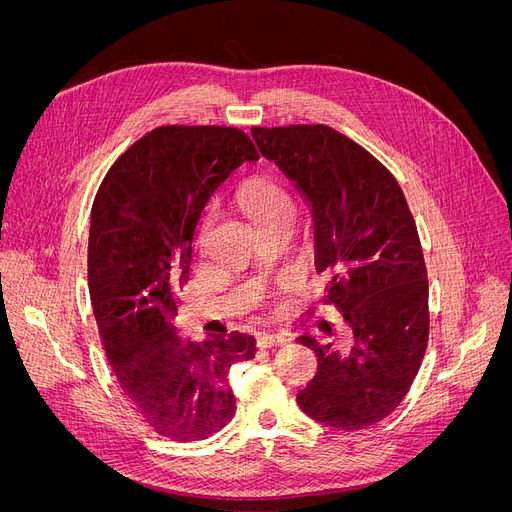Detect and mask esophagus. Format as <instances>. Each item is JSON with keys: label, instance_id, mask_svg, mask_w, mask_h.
Returning <instances> with one entry per match:
<instances>
[{"label": "esophagus", "instance_id": "esophagus-1", "mask_svg": "<svg viewBox=\"0 0 512 512\" xmlns=\"http://www.w3.org/2000/svg\"><path fill=\"white\" fill-rule=\"evenodd\" d=\"M284 343H286V337H282V335H259V339H257V345L261 349L277 347V345H284Z\"/></svg>", "mask_w": 512, "mask_h": 512}]
</instances>
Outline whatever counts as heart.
Listing matches in <instances>:
<instances>
[{
  "label": "heart",
  "mask_w": 512,
  "mask_h": 512,
  "mask_svg": "<svg viewBox=\"0 0 512 512\" xmlns=\"http://www.w3.org/2000/svg\"><path fill=\"white\" fill-rule=\"evenodd\" d=\"M239 206L253 224L269 218H292L296 214V204L292 196L269 179H251L239 192Z\"/></svg>",
  "instance_id": "obj_1"
}]
</instances>
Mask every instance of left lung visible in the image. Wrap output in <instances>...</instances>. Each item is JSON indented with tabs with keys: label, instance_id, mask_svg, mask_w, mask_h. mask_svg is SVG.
<instances>
[{
	"label": "left lung",
	"instance_id": "left-lung-1",
	"mask_svg": "<svg viewBox=\"0 0 512 512\" xmlns=\"http://www.w3.org/2000/svg\"><path fill=\"white\" fill-rule=\"evenodd\" d=\"M251 134L310 204L316 271L329 275L322 302L353 331L349 353L298 337L318 357L298 404L327 427L367 429L400 406L429 343V280L416 222L396 177L335 128L253 126Z\"/></svg>",
	"mask_w": 512,
	"mask_h": 512
}]
</instances>
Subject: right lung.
I'll return each mask as SVG.
<instances>
[{
  "instance_id": "add662e5",
  "label": "right lung",
  "mask_w": 512,
  "mask_h": 512,
  "mask_svg": "<svg viewBox=\"0 0 512 512\" xmlns=\"http://www.w3.org/2000/svg\"><path fill=\"white\" fill-rule=\"evenodd\" d=\"M257 159L239 128L159 126L116 159L91 208L87 282L104 351L128 404L171 441L228 425V371L257 353L251 335L185 343L173 324L206 202Z\"/></svg>"
}]
</instances>
